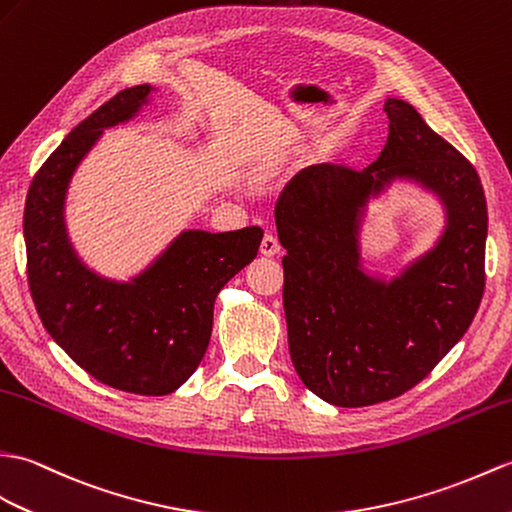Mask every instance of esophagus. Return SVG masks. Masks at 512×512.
Instances as JSON below:
<instances>
[{
	"mask_svg": "<svg viewBox=\"0 0 512 512\" xmlns=\"http://www.w3.org/2000/svg\"><path fill=\"white\" fill-rule=\"evenodd\" d=\"M281 251L279 246V240L272 233H266L264 240H261V246H259V253L266 255V257H275L277 253Z\"/></svg>",
	"mask_w": 512,
	"mask_h": 512,
	"instance_id": "esophagus-1",
	"label": "esophagus"
}]
</instances>
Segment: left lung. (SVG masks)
Instances as JSON below:
<instances>
[{
    "instance_id": "8db88e82",
    "label": "left lung",
    "mask_w": 512,
    "mask_h": 512,
    "mask_svg": "<svg viewBox=\"0 0 512 512\" xmlns=\"http://www.w3.org/2000/svg\"><path fill=\"white\" fill-rule=\"evenodd\" d=\"M388 139L364 170L320 163L285 185L275 220L283 257L290 358L314 395L340 408L395 399L465 336L484 294L486 198L462 154L412 104L388 98ZM397 177L442 198L446 231L384 282L361 270L365 202Z\"/></svg>"
}]
</instances>
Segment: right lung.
Returning a JSON list of instances; mask_svg holds the SVG:
<instances>
[{
	"mask_svg": "<svg viewBox=\"0 0 512 512\" xmlns=\"http://www.w3.org/2000/svg\"><path fill=\"white\" fill-rule=\"evenodd\" d=\"M150 91L139 85L113 95L47 157L28 189L23 237L32 301L58 347L106 386L161 397L198 368L216 296L257 257L264 231H183L128 283L82 264L65 229L69 181L102 130L133 120Z\"/></svg>",
	"mask_w": 512,
	"mask_h": 512,
	"instance_id": "right-lung-1",
	"label": "right lung"
}]
</instances>
